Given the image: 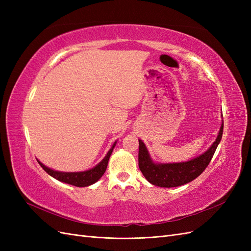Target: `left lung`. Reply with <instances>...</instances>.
Returning a JSON list of instances; mask_svg holds the SVG:
<instances>
[{
  "label": "left lung",
  "mask_w": 251,
  "mask_h": 251,
  "mask_svg": "<svg viewBox=\"0 0 251 251\" xmlns=\"http://www.w3.org/2000/svg\"><path fill=\"white\" fill-rule=\"evenodd\" d=\"M222 134L223 125L220 128L216 141L212 143V146L204 154L193 159V160L180 163H154L151 160L149 151L144 143L139 140V169L146 179L154 185L160 187H176L186 184L197 177H199L204 170L207 168L218 148L219 142L221 141Z\"/></svg>",
  "instance_id": "1"
}]
</instances>
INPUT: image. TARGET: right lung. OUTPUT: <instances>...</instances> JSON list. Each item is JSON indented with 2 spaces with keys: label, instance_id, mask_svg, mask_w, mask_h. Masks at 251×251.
Returning a JSON list of instances; mask_svg holds the SVG:
<instances>
[{
  "label": "right lung",
  "instance_id": "1",
  "mask_svg": "<svg viewBox=\"0 0 251 251\" xmlns=\"http://www.w3.org/2000/svg\"><path fill=\"white\" fill-rule=\"evenodd\" d=\"M114 147H115V143H114L112 149L108 151L107 156L102 159L101 162L98 163L92 170H89L86 172L63 173V172H57V171H53L51 169H48L47 166H45L40 161H39V163L45 172L48 173L50 176L57 179L58 181H62V182H65V183L71 184V185L77 186V187H85V186H89L91 184L95 183V182L97 180H100V177L104 174L105 170H107L109 158L112 154Z\"/></svg>",
  "mask_w": 251,
  "mask_h": 251
}]
</instances>
